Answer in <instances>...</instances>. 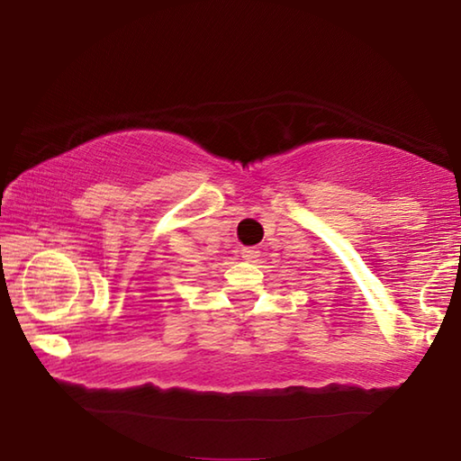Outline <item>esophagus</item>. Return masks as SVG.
<instances>
[{"label": "esophagus", "instance_id": "1", "mask_svg": "<svg viewBox=\"0 0 461 461\" xmlns=\"http://www.w3.org/2000/svg\"><path fill=\"white\" fill-rule=\"evenodd\" d=\"M240 255H242L244 261L255 263L257 258H258V250H255V249H242V252H240Z\"/></svg>", "mask_w": 461, "mask_h": 461}]
</instances>
